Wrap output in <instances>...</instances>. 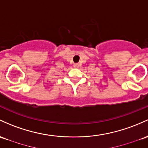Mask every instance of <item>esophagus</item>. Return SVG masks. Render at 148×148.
<instances>
[{
  "instance_id": "1",
  "label": "esophagus",
  "mask_w": 148,
  "mask_h": 148,
  "mask_svg": "<svg viewBox=\"0 0 148 148\" xmlns=\"http://www.w3.org/2000/svg\"><path fill=\"white\" fill-rule=\"evenodd\" d=\"M74 66H75V67H77V68L79 67V64H74Z\"/></svg>"
}]
</instances>
